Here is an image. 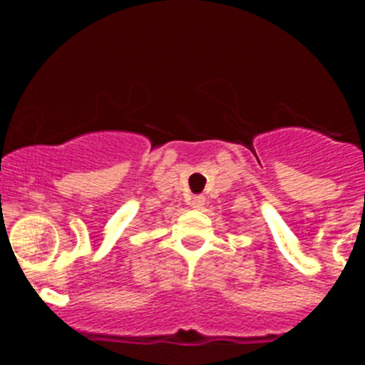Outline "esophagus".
Wrapping results in <instances>:
<instances>
[{
	"mask_svg": "<svg viewBox=\"0 0 365 365\" xmlns=\"http://www.w3.org/2000/svg\"><path fill=\"white\" fill-rule=\"evenodd\" d=\"M192 206L193 208H202V206H205V197H202V195H197V197H193V201H192Z\"/></svg>",
	"mask_w": 365,
	"mask_h": 365,
	"instance_id": "34e87169",
	"label": "esophagus"
}]
</instances>
